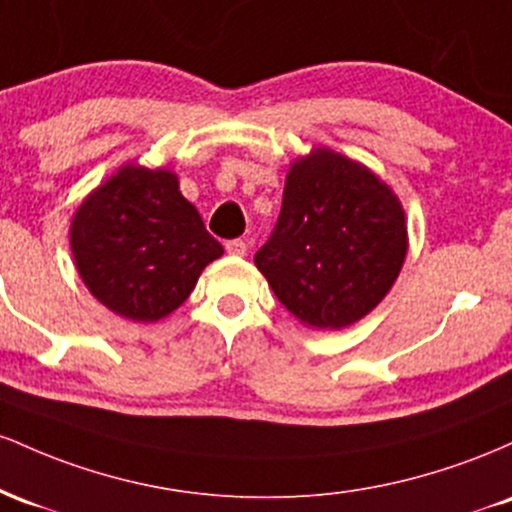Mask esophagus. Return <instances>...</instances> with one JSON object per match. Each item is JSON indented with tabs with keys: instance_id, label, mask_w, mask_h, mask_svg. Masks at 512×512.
Returning <instances> with one entry per match:
<instances>
[{
	"instance_id": "34e87169",
	"label": "esophagus",
	"mask_w": 512,
	"mask_h": 512,
	"mask_svg": "<svg viewBox=\"0 0 512 512\" xmlns=\"http://www.w3.org/2000/svg\"><path fill=\"white\" fill-rule=\"evenodd\" d=\"M226 252L231 257H243L245 252H248V243H245V240H240V238H236V240H228L226 243Z\"/></svg>"
}]
</instances>
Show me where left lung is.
Segmentation results:
<instances>
[{
  "mask_svg": "<svg viewBox=\"0 0 512 512\" xmlns=\"http://www.w3.org/2000/svg\"><path fill=\"white\" fill-rule=\"evenodd\" d=\"M407 216L387 182L317 146L286 173L284 204L255 264L310 330H344L390 293L407 260Z\"/></svg>",
  "mask_w": 512,
  "mask_h": 512,
  "instance_id": "obj_1",
  "label": "left lung"
}]
</instances>
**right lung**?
<instances>
[{
    "mask_svg": "<svg viewBox=\"0 0 512 512\" xmlns=\"http://www.w3.org/2000/svg\"><path fill=\"white\" fill-rule=\"evenodd\" d=\"M69 245L91 296L132 322L178 310L202 269L223 255L178 175L137 163L117 168L76 207Z\"/></svg>",
    "mask_w": 512,
    "mask_h": 512,
    "instance_id": "obj_1",
    "label": "right lung"
}]
</instances>
